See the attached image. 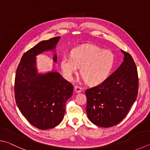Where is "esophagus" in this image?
Instances as JSON below:
<instances>
[{"label": "esophagus", "instance_id": "obj_1", "mask_svg": "<svg viewBox=\"0 0 150 150\" xmlns=\"http://www.w3.org/2000/svg\"><path fill=\"white\" fill-rule=\"evenodd\" d=\"M75 91L77 92V93H79V92L82 91V88H81V87L79 86L76 85L75 86Z\"/></svg>", "mask_w": 150, "mask_h": 150}]
</instances>
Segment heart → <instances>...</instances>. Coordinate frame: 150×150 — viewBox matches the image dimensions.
Returning <instances> with one entry per match:
<instances>
[{
	"label": "heart",
	"instance_id": "b5f03b06",
	"mask_svg": "<svg viewBox=\"0 0 150 150\" xmlns=\"http://www.w3.org/2000/svg\"><path fill=\"white\" fill-rule=\"evenodd\" d=\"M115 64L112 52L94 45H83L73 48L71 56H64L60 61V67L64 77L68 81L81 67V75L87 83L98 84L108 77Z\"/></svg>",
	"mask_w": 150,
	"mask_h": 150
}]
</instances>
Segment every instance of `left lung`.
<instances>
[{
	"label": "left lung",
	"mask_w": 150,
	"mask_h": 150,
	"mask_svg": "<svg viewBox=\"0 0 150 150\" xmlns=\"http://www.w3.org/2000/svg\"><path fill=\"white\" fill-rule=\"evenodd\" d=\"M124 61L98 85L86 90L89 120L101 127L117 125L127 116L138 92L137 67L130 54L121 50Z\"/></svg>",
	"instance_id": "8db88e82"
}]
</instances>
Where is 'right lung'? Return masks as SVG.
I'll use <instances>...</instances> for the list:
<instances>
[{"label": "right lung", "mask_w": 150, "mask_h": 150, "mask_svg": "<svg viewBox=\"0 0 150 150\" xmlns=\"http://www.w3.org/2000/svg\"><path fill=\"white\" fill-rule=\"evenodd\" d=\"M59 37L40 42L24 53L16 69V102L21 114L33 126L52 129L62 122L67 100L72 96L73 84L58 72L37 74L35 57L55 48ZM57 61V56L54 57Z\"/></svg>", "instance_id": "obj_1"}]
</instances>
